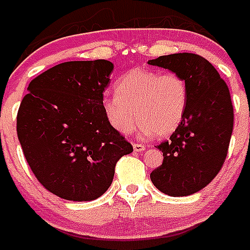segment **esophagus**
<instances>
[{
    "mask_svg": "<svg viewBox=\"0 0 250 250\" xmlns=\"http://www.w3.org/2000/svg\"><path fill=\"white\" fill-rule=\"evenodd\" d=\"M133 148H134L135 152H143L146 149V146L139 145V143H134V145H133Z\"/></svg>",
    "mask_w": 250,
    "mask_h": 250,
    "instance_id": "34e87169",
    "label": "esophagus"
}]
</instances>
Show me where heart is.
<instances>
[{
	"mask_svg": "<svg viewBox=\"0 0 250 250\" xmlns=\"http://www.w3.org/2000/svg\"><path fill=\"white\" fill-rule=\"evenodd\" d=\"M116 94L105 95L102 107L109 124L129 133L138 124V137L148 139L177 130L186 115L188 86L178 73L135 68L117 80Z\"/></svg>",
	"mask_w": 250,
	"mask_h": 250,
	"instance_id": "heart-1",
	"label": "heart"
}]
</instances>
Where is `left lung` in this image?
Returning a JSON list of instances; mask_svg holds the SVG:
<instances>
[{
  "mask_svg": "<svg viewBox=\"0 0 250 250\" xmlns=\"http://www.w3.org/2000/svg\"><path fill=\"white\" fill-rule=\"evenodd\" d=\"M181 75L188 86V103L181 125L157 148L163 164L151 173L157 189L169 196H188L210 183L221 170L233 127L229 87L205 58L191 53L148 61Z\"/></svg>",
  "mask_w": 250,
  "mask_h": 250,
  "instance_id": "left-lung-1",
  "label": "left lung"
}]
</instances>
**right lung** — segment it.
I'll list each match as a JSON object with an SVG mask.
<instances>
[{
    "label": "right lung",
    "instance_id": "add662e5",
    "mask_svg": "<svg viewBox=\"0 0 250 250\" xmlns=\"http://www.w3.org/2000/svg\"><path fill=\"white\" fill-rule=\"evenodd\" d=\"M113 63L65 62L28 86L17 117L18 138L36 178L54 195L91 201L108 189L116 163L133 147L102 107Z\"/></svg>",
    "mask_w": 250,
    "mask_h": 250
}]
</instances>
